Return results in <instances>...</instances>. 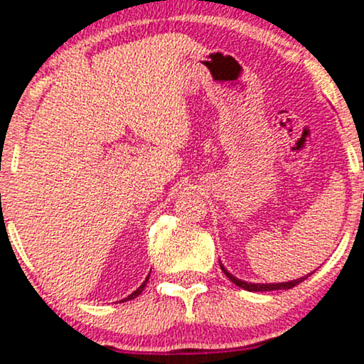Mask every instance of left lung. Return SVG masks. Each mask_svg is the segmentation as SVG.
I'll list each match as a JSON object with an SVG mask.
<instances>
[{
    "label": "left lung",
    "instance_id": "1",
    "mask_svg": "<svg viewBox=\"0 0 364 364\" xmlns=\"http://www.w3.org/2000/svg\"><path fill=\"white\" fill-rule=\"evenodd\" d=\"M220 268H222V272L225 273V275L230 278V282L232 283H235L237 287H240V288H243V290H247V291H272V290H290V288H293V287H296L298 283H301L303 280H306L308 277L311 275V273H308V275H305V277H301V278H296V280H291V282H283V283H248V282H243V280H238V278H235L232 275L230 272L228 270H225V267L222 265L220 263Z\"/></svg>",
    "mask_w": 364,
    "mask_h": 364
}]
</instances>
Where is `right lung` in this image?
<instances>
[{
    "label": "right lung",
    "mask_w": 364,
    "mask_h": 364,
    "mask_svg": "<svg viewBox=\"0 0 364 364\" xmlns=\"http://www.w3.org/2000/svg\"><path fill=\"white\" fill-rule=\"evenodd\" d=\"M149 275H151V273H149ZM147 280H149V277L146 278V282H144V283H142V285H141V287H139L136 291H132V293H131V295H129L127 298H124V300H121V301H129V300H134V298H136V296H139V295H141V293H142V290H144V288H146V283H147Z\"/></svg>",
    "instance_id": "right-lung-1"
}]
</instances>
